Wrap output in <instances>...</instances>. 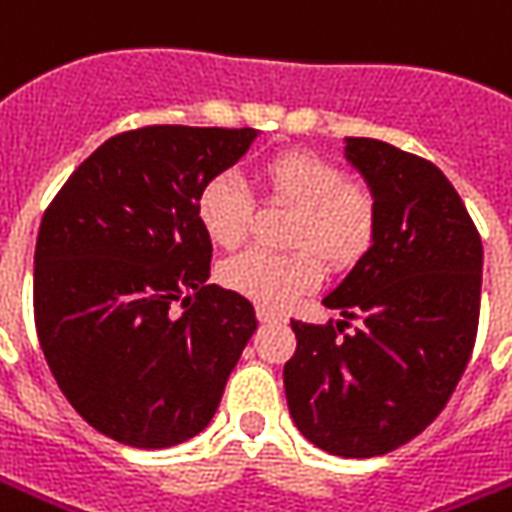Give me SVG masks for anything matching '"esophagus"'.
Instances as JSON below:
<instances>
[{"instance_id": "1", "label": "esophagus", "mask_w": 512, "mask_h": 512, "mask_svg": "<svg viewBox=\"0 0 512 512\" xmlns=\"http://www.w3.org/2000/svg\"><path fill=\"white\" fill-rule=\"evenodd\" d=\"M257 319H260L263 325H271V322H285L283 314L271 311V308H266V305H257Z\"/></svg>"}]
</instances>
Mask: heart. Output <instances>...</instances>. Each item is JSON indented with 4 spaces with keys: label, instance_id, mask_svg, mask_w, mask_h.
Returning <instances> with one entry per match:
<instances>
[{
    "label": "heart",
    "instance_id": "b5f03b06",
    "mask_svg": "<svg viewBox=\"0 0 512 512\" xmlns=\"http://www.w3.org/2000/svg\"><path fill=\"white\" fill-rule=\"evenodd\" d=\"M266 196L297 207L288 232L291 255L243 252L221 266V283L266 308H285L322 283V255L333 269L356 263L375 232V204L367 190L347 182L336 162L311 151H283L260 165ZM196 218L215 246L238 249L255 218V198L232 173L201 184Z\"/></svg>",
    "mask_w": 512,
    "mask_h": 512
}]
</instances>
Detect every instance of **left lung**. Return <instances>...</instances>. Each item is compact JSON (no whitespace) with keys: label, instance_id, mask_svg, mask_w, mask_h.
I'll return each instance as SVG.
<instances>
[{"label":"left lung","instance_id":"left-lung-1","mask_svg":"<svg viewBox=\"0 0 512 512\" xmlns=\"http://www.w3.org/2000/svg\"><path fill=\"white\" fill-rule=\"evenodd\" d=\"M344 159L375 204L373 243L322 300L344 319L291 322L288 412L336 457H381L443 412L476 342L482 241L443 170L381 139L347 137ZM347 318H361L339 337Z\"/></svg>","mask_w":512,"mask_h":512}]
</instances>
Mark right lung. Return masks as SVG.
I'll return each instance as SVG.
<instances>
[{"label":"right lung","mask_w":512,"mask_h":512,"mask_svg":"<svg viewBox=\"0 0 512 512\" xmlns=\"http://www.w3.org/2000/svg\"><path fill=\"white\" fill-rule=\"evenodd\" d=\"M255 137L190 125L117 134L41 218L38 342L66 401L123 446L170 448L207 429L257 330L252 302L207 283L212 243L196 218L201 184Z\"/></svg>","instance_id":"obj_1"}]
</instances>
